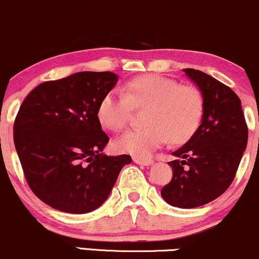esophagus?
Masks as SVG:
<instances>
[{
	"label": "esophagus",
	"mask_w": 259,
	"mask_h": 259,
	"mask_svg": "<svg viewBox=\"0 0 259 259\" xmlns=\"http://www.w3.org/2000/svg\"><path fill=\"white\" fill-rule=\"evenodd\" d=\"M133 160L134 163L139 164V165H144V166H149L153 163L152 158H139V157H134Z\"/></svg>",
	"instance_id": "1"
}]
</instances>
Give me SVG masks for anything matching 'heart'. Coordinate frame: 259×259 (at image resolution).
I'll list each match as a JSON object with an SVG mask.
<instances>
[{
  "label": "heart",
  "instance_id": "b5f03b06",
  "mask_svg": "<svg viewBox=\"0 0 259 259\" xmlns=\"http://www.w3.org/2000/svg\"><path fill=\"white\" fill-rule=\"evenodd\" d=\"M147 127L131 130L114 142L121 153L147 158L166 143L186 142L195 133L203 113V100L193 87H184L169 77L143 75L123 87V93L110 90L97 106V117L108 130L121 131L128 123L133 108H146Z\"/></svg>",
  "mask_w": 259,
  "mask_h": 259
}]
</instances>
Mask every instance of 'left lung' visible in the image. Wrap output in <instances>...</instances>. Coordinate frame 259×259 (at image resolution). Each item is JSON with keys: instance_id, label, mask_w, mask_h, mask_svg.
I'll list each match as a JSON object with an SVG mask.
<instances>
[{"instance_id": "8db88e82", "label": "left lung", "mask_w": 259, "mask_h": 259, "mask_svg": "<svg viewBox=\"0 0 259 259\" xmlns=\"http://www.w3.org/2000/svg\"><path fill=\"white\" fill-rule=\"evenodd\" d=\"M200 89L202 121L172 154V180L162 197L180 208H195L223 195L233 182L247 145V126L240 99L230 87L195 69H183Z\"/></svg>"}]
</instances>
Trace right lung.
<instances>
[{"instance_id":"1","label":"right lung","mask_w":259,"mask_h":259,"mask_svg":"<svg viewBox=\"0 0 259 259\" xmlns=\"http://www.w3.org/2000/svg\"><path fill=\"white\" fill-rule=\"evenodd\" d=\"M115 73L82 71L39 84L23 100L14 144L35 196L55 209L84 214L107 200L128 154L102 153L109 138L97 117Z\"/></svg>"}]
</instances>
